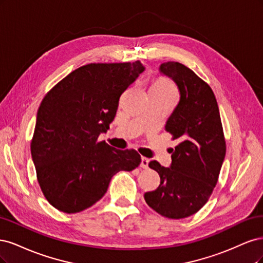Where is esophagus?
Returning <instances> with one entry per match:
<instances>
[{"mask_svg": "<svg viewBox=\"0 0 263 263\" xmlns=\"http://www.w3.org/2000/svg\"><path fill=\"white\" fill-rule=\"evenodd\" d=\"M148 163H149V159L148 158L142 157V159H141V167L142 168H144V169L148 168Z\"/></svg>", "mask_w": 263, "mask_h": 263, "instance_id": "esophagus-1", "label": "esophagus"}]
</instances>
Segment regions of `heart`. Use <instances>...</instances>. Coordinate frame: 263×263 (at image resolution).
I'll return each instance as SVG.
<instances>
[{
	"label": "heart",
	"instance_id": "1",
	"mask_svg": "<svg viewBox=\"0 0 263 263\" xmlns=\"http://www.w3.org/2000/svg\"><path fill=\"white\" fill-rule=\"evenodd\" d=\"M151 89L157 90V91H163L167 92V94H173L175 95V88L173 86V84L169 82L165 78H157L152 83Z\"/></svg>",
	"mask_w": 263,
	"mask_h": 263
}]
</instances>
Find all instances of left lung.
<instances>
[{"label": "left lung", "mask_w": 263, "mask_h": 263, "mask_svg": "<svg viewBox=\"0 0 263 263\" xmlns=\"http://www.w3.org/2000/svg\"><path fill=\"white\" fill-rule=\"evenodd\" d=\"M159 71L180 91L179 103L165 126L179 144L173 149L169 168L156 160L149 162L160 184L144 194V199L158 214L179 219L197 213L208 202L218 180L226 143L217 101L209 84L179 62H165Z\"/></svg>", "instance_id": "1"}]
</instances>
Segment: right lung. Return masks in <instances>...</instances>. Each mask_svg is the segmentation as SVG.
<instances>
[{
	"instance_id": "add662e5",
	"label": "right lung",
	"mask_w": 263,
	"mask_h": 263,
	"mask_svg": "<svg viewBox=\"0 0 263 263\" xmlns=\"http://www.w3.org/2000/svg\"><path fill=\"white\" fill-rule=\"evenodd\" d=\"M145 70L140 61L90 63L48 91L37 112L31 157L42 193L67 214L105 196L114 175L141 163L135 149L98 141L112 122L122 92Z\"/></svg>"
}]
</instances>
